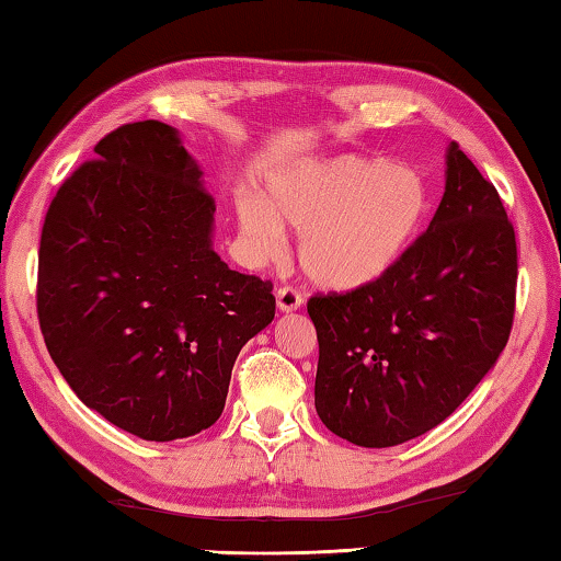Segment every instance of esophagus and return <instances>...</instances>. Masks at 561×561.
<instances>
[{
    "label": "esophagus",
    "instance_id": "1",
    "mask_svg": "<svg viewBox=\"0 0 561 561\" xmlns=\"http://www.w3.org/2000/svg\"><path fill=\"white\" fill-rule=\"evenodd\" d=\"M304 304L301 294L294 287H279L277 289V307L279 311H297Z\"/></svg>",
    "mask_w": 561,
    "mask_h": 561
}]
</instances>
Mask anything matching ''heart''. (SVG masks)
Wrapping results in <instances>:
<instances>
[{"label": "heart", "instance_id": "b5f03b06", "mask_svg": "<svg viewBox=\"0 0 561 561\" xmlns=\"http://www.w3.org/2000/svg\"><path fill=\"white\" fill-rule=\"evenodd\" d=\"M433 187L421 168L383 156L304 160L272 180L270 205L237 203L254 257H277L284 225L299 232V262L327 291H360L383 282L428 227Z\"/></svg>", "mask_w": 561, "mask_h": 561}]
</instances>
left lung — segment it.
Returning <instances> with one entry per match:
<instances>
[{"label": "left lung", "mask_w": 561, "mask_h": 561, "mask_svg": "<svg viewBox=\"0 0 561 561\" xmlns=\"http://www.w3.org/2000/svg\"><path fill=\"white\" fill-rule=\"evenodd\" d=\"M445 193L376 287L314 294V405L331 433L391 448L443 423L482 381L515 321L517 242L495 185L458 144Z\"/></svg>", "instance_id": "8db88e82"}]
</instances>
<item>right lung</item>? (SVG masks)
Returning a JSON list of instances; mask_svg holds the SVG:
<instances>
[{"mask_svg": "<svg viewBox=\"0 0 561 561\" xmlns=\"http://www.w3.org/2000/svg\"><path fill=\"white\" fill-rule=\"evenodd\" d=\"M64 180L42 227L36 314L66 383L144 440L220 417L234 358L272 324V282L213 250L215 201L178 130L126 123Z\"/></svg>", "mask_w": 561, "mask_h": 561, "instance_id": "right-lung-1", "label": "right lung"}]
</instances>
